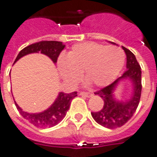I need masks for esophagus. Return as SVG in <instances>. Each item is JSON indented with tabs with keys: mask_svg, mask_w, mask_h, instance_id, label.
Returning <instances> with one entry per match:
<instances>
[{
	"mask_svg": "<svg viewBox=\"0 0 157 157\" xmlns=\"http://www.w3.org/2000/svg\"><path fill=\"white\" fill-rule=\"evenodd\" d=\"M79 95L83 97H86V98H91L93 96V94H90V93H87V92H81Z\"/></svg>",
	"mask_w": 157,
	"mask_h": 157,
	"instance_id": "34e87169",
	"label": "esophagus"
}]
</instances>
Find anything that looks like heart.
I'll return each mask as SVG.
<instances>
[{"label": "heart", "mask_w": 157, "mask_h": 157, "mask_svg": "<svg viewBox=\"0 0 157 157\" xmlns=\"http://www.w3.org/2000/svg\"><path fill=\"white\" fill-rule=\"evenodd\" d=\"M125 63V53L117 46L94 42L75 44L65 57L58 60V69L65 82L76 84L80 74L87 83L104 87L117 76Z\"/></svg>", "instance_id": "obj_1"}]
</instances>
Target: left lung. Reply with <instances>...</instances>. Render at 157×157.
I'll return each mask as SVG.
<instances>
[{
  "mask_svg": "<svg viewBox=\"0 0 157 157\" xmlns=\"http://www.w3.org/2000/svg\"><path fill=\"white\" fill-rule=\"evenodd\" d=\"M111 43L114 44L113 42ZM122 49L127 55V70L110 85L95 93L103 99L104 105L99 112L91 113L93 118L98 124L110 129L120 128L131 119L138 107L141 94V67L129 49L123 46ZM124 79H129L132 82L133 92L128 100L122 101L116 98L114 91L119 83Z\"/></svg>",
  "mask_w": 157,
  "mask_h": 157,
  "instance_id": "obj_1",
  "label": "left lung"
}]
</instances>
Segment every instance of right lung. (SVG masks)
Instances as JSON below:
<instances>
[{"label":"right lung","instance_id":"obj_1","mask_svg":"<svg viewBox=\"0 0 157 157\" xmlns=\"http://www.w3.org/2000/svg\"><path fill=\"white\" fill-rule=\"evenodd\" d=\"M65 45L59 41H40L38 43L32 44L21 50L16 57L15 63L25 55L39 53L47 55L54 63H56L59 55L64 49ZM77 92H73L70 94H65L60 92L55 102L49 108L38 113H29L22 110L15 101L16 108L18 109L21 115L30 123L35 125L37 128H52L56 126L62 121L66 116L67 111L69 110L72 99L77 96Z\"/></svg>","mask_w":157,"mask_h":157}]
</instances>
